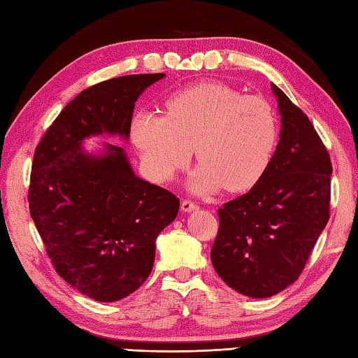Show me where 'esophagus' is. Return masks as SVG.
<instances>
[{"instance_id":"obj_1","label":"esophagus","mask_w":358,"mask_h":358,"mask_svg":"<svg viewBox=\"0 0 358 358\" xmlns=\"http://www.w3.org/2000/svg\"><path fill=\"white\" fill-rule=\"evenodd\" d=\"M194 209H199V204L192 200H183L181 201V210L183 212H191Z\"/></svg>"}]
</instances>
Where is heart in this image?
<instances>
[{"label": "heart", "instance_id": "b5f03b06", "mask_svg": "<svg viewBox=\"0 0 358 358\" xmlns=\"http://www.w3.org/2000/svg\"><path fill=\"white\" fill-rule=\"evenodd\" d=\"M131 140L144 169L155 181L183 171L195 154L201 166L192 180L196 191L241 192L269 169L278 144V120L258 95H243L223 83H200L173 92L164 115L138 110Z\"/></svg>", "mask_w": 358, "mask_h": 358}]
</instances>
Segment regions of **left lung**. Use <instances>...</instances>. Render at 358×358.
I'll use <instances>...</instances> for the list:
<instances>
[{"mask_svg": "<svg viewBox=\"0 0 358 358\" xmlns=\"http://www.w3.org/2000/svg\"><path fill=\"white\" fill-rule=\"evenodd\" d=\"M281 113L275 154L263 178L218 209L210 249L217 273L235 291L266 299L300 277L329 220V152L308 115L272 83Z\"/></svg>", "mask_w": 358, "mask_h": 358, "instance_id": "left-lung-1", "label": "left lung"}]
</instances>
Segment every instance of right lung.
I'll return each mask as SVG.
<instances>
[{
  "label": "right lung",
  "mask_w": 358,
  "mask_h": 358,
  "mask_svg": "<svg viewBox=\"0 0 358 358\" xmlns=\"http://www.w3.org/2000/svg\"><path fill=\"white\" fill-rule=\"evenodd\" d=\"M164 73L126 75L83 90L59 112L35 149L29 212L57 273L96 301L135 292L152 271L155 240L180 200L135 177L123 149L86 155L89 135L129 136L135 101Z\"/></svg>",
  "instance_id": "1"
}]
</instances>
